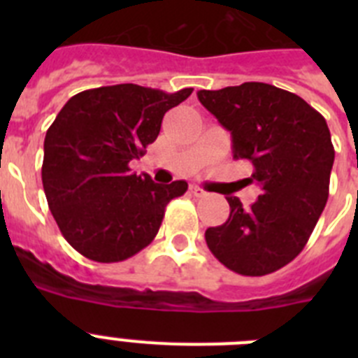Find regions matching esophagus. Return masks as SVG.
I'll return each mask as SVG.
<instances>
[{
    "label": "esophagus",
    "mask_w": 358,
    "mask_h": 358,
    "mask_svg": "<svg viewBox=\"0 0 358 358\" xmlns=\"http://www.w3.org/2000/svg\"><path fill=\"white\" fill-rule=\"evenodd\" d=\"M189 192H192V195H195V197H204V195H206V192L202 188H199V186H189Z\"/></svg>",
    "instance_id": "1"
}]
</instances>
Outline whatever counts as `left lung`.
Returning a JSON list of instances; mask_svg holds the SVG:
<instances>
[{
	"mask_svg": "<svg viewBox=\"0 0 358 358\" xmlns=\"http://www.w3.org/2000/svg\"><path fill=\"white\" fill-rule=\"evenodd\" d=\"M197 96L231 132L233 157L251 161L249 181L262 188L251 208L227 197L229 218L208 227V248L242 276L274 273L303 251L327 206L335 157L327 120L301 96L264 82Z\"/></svg>",
	"mask_w": 358,
	"mask_h": 358,
	"instance_id": "1",
	"label": "left lung"
}]
</instances>
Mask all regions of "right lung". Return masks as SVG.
<instances>
[{"mask_svg":"<svg viewBox=\"0 0 358 358\" xmlns=\"http://www.w3.org/2000/svg\"><path fill=\"white\" fill-rule=\"evenodd\" d=\"M192 87L164 93L136 84L87 90L66 102L44 138L43 186L75 251L100 264L127 260L159 231L164 208L186 181L156 185L129 169L159 134L164 113Z\"/></svg>","mask_w":358,"mask_h":358,"instance_id":"1","label":"right lung"}]
</instances>
